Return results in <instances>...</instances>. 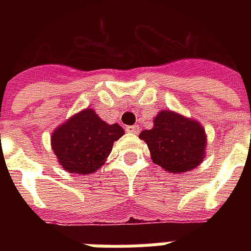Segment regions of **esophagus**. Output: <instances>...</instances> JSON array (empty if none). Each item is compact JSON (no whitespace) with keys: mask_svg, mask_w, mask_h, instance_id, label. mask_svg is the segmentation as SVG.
<instances>
[{"mask_svg":"<svg viewBox=\"0 0 251 251\" xmlns=\"http://www.w3.org/2000/svg\"><path fill=\"white\" fill-rule=\"evenodd\" d=\"M125 130L129 134H138V133H139V126H138V125L125 126Z\"/></svg>","mask_w":251,"mask_h":251,"instance_id":"esophagus-1","label":"esophagus"}]
</instances>
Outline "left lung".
I'll use <instances>...</instances> for the list:
<instances>
[{
    "mask_svg": "<svg viewBox=\"0 0 251 251\" xmlns=\"http://www.w3.org/2000/svg\"><path fill=\"white\" fill-rule=\"evenodd\" d=\"M139 138L147 143L151 159L171 173L191 171L204 157L206 134L198 122L163 110L153 120L151 130H143Z\"/></svg>",
    "mask_w": 251,
    "mask_h": 251,
    "instance_id": "8db88e82",
    "label": "left lung"
}]
</instances>
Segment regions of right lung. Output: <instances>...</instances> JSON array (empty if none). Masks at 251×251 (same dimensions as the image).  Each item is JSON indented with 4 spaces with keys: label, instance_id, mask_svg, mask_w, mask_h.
<instances>
[{
    "label": "right lung",
    "instance_id": "add662e5",
    "mask_svg": "<svg viewBox=\"0 0 251 251\" xmlns=\"http://www.w3.org/2000/svg\"><path fill=\"white\" fill-rule=\"evenodd\" d=\"M125 134L118 124L108 125L92 109H84L58 126L52 149L70 173L88 175L104 164L113 143Z\"/></svg>",
    "mask_w": 251,
    "mask_h": 251
}]
</instances>
